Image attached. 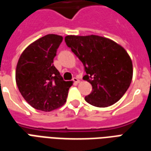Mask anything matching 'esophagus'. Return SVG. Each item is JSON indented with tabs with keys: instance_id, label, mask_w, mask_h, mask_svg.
Here are the masks:
<instances>
[{
	"instance_id": "obj_1",
	"label": "esophagus",
	"mask_w": 151,
	"mask_h": 151,
	"mask_svg": "<svg viewBox=\"0 0 151 151\" xmlns=\"http://www.w3.org/2000/svg\"><path fill=\"white\" fill-rule=\"evenodd\" d=\"M73 81L74 83H79V82H80L79 79H78L77 78H73Z\"/></svg>"
}]
</instances>
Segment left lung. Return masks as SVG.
<instances>
[{
    "mask_svg": "<svg viewBox=\"0 0 151 151\" xmlns=\"http://www.w3.org/2000/svg\"><path fill=\"white\" fill-rule=\"evenodd\" d=\"M65 41L84 65L86 74L83 79L92 86L86 101L98 108L119 101L133 78L132 60L123 47L95 35H67Z\"/></svg>",
    "mask_w": 151,
    "mask_h": 151,
    "instance_id": "obj_1",
    "label": "left lung"
}]
</instances>
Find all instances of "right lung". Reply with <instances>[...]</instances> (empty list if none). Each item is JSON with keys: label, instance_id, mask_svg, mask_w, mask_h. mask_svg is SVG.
<instances>
[{"label": "right lung", "instance_id": "obj_1", "mask_svg": "<svg viewBox=\"0 0 151 151\" xmlns=\"http://www.w3.org/2000/svg\"><path fill=\"white\" fill-rule=\"evenodd\" d=\"M63 37L49 34L35 40L18 59L15 78L19 91L31 107L51 111L65 104L72 82L64 81L53 65Z\"/></svg>", "mask_w": 151, "mask_h": 151}]
</instances>
